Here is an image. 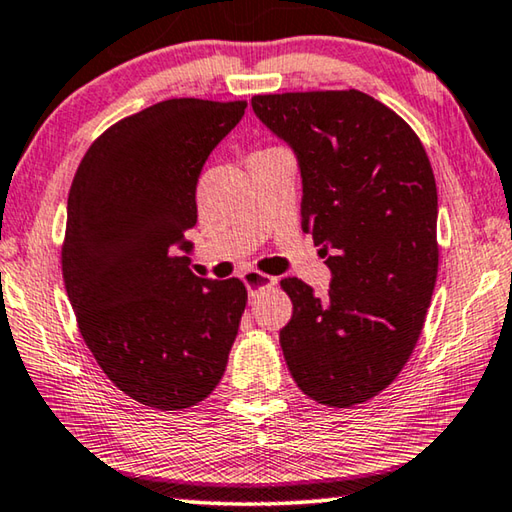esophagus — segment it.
<instances>
[{
  "label": "esophagus",
  "mask_w": 512,
  "mask_h": 512,
  "mask_svg": "<svg viewBox=\"0 0 512 512\" xmlns=\"http://www.w3.org/2000/svg\"><path fill=\"white\" fill-rule=\"evenodd\" d=\"M240 279H242V283H245V288H247V292L251 294V297H256V294L261 292V290L274 288V285H276L274 276L263 274V272H258V270H247L245 274L240 276Z\"/></svg>",
  "instance_id": "34e87169"
}]
</instances>
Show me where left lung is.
Listing matches in <instances>:
<instances>
[{
    "mask_svg": "<svg viewBox=\"0 0 512 512\" xmlns=\"http://www.w3.org/2000/svg\"><path fill=\"white\" fill-rule=\"evenodd\" d=\"M251 107L297 155L301 227L333 274L321 299L294 276L281 281L292 299L285 362L312 400L360 405L398 378L432 301V164L416 132L357 89L258 94Z\"/></svg>",
    "mask_w": 512,
    "mask_h": 512,
    "instance_id": "left-lung-1",
    "label": "left lung"
}]
</instances>
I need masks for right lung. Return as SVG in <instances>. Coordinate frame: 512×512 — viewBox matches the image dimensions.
I'll return each mask as SVG.
<instances>
[{
	"mask_svg": "<svg viewBox=\"0 0 512 512\" xmlns=\"http://www.w3.org/2000/svg\"><path fill=\"white\" fill-rule=\"evenodd\" d=\"M245 107L202 98L150 105L107 128L71 182L67 297L103 373L146 407H193L227 369L247 290L188 270L184 233L197 222L204 161Z\"/></svg>",
	"mask_w": 512,
	"mask_h": 512,
	"instance_id": "1",
	"label": "right lung"
}]
</instances>
